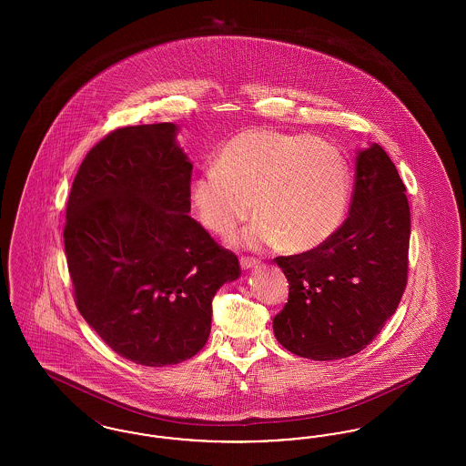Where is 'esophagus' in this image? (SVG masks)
I'll use <instances>...</instances> for the list:
<instances>
[{
  "label": "esophagus",
  "mask_w": 466,
  "mask_h": 466,
  "mask_svg": "<svg viewBox=\"0 0 466 466\" xmlns=\"http://www.w3.org/2000/svg\"><path fill=\"white\" fill-rule=\"evenodd\" d=\"M260 264L257 258H249V257H241V267L243 268H253Z\"/></svg>",
  "instance_id": "34e87169"
}]
</instances>
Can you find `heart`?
Returning <instances> with one entry per match:
<instances>
[{
	"label": "heart",
	"instance_id": "b5f03b06",
	"mask_svg": "<svg viewBox=\"0 0 466 466\" xmlns=\"http://www.w3.org/2000/svg\"><path fill=\"white\" fill-rule=\"evenodd\" d=\"M350 166L333 143L309 134L251 129L232 137L217 164L194 177L190 198L200 222L228 236L255 209L244 243H281L304 253L325 243L350 202Z\"/></svg>",
	"mask_w": 466,
	"mask_h": 466
}]
</instances>
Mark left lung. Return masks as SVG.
<instances>
[{"label": "left lung", "mask_w": 466, "mask_h": 466, "mask_svg": "<svg viewBox=\"0 0 466 466\" xmlns=\"http://www.w3.org/2000/svg\"><path fill=\"white\" fill-rule=\"evenodd\" d=\"M410 209L388 154H356L350 217L318 248L278 257L289 302L272 321L289 353L316 361L360 353L393 316L407 285Z\"/></svg>", "instance_id": "1"}]
</instances>
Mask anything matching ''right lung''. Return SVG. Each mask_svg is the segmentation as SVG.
Instances as JSON below:
<instances>
[{"label":"right lung","mask_w":466,"mask_h":466,"mask_svg":"<svg viewBox=\"0 0 466 466\" xmlns=\"http://www.w3.org/2000/svg\"><path fill=\"white\" fill-rule=\"evenodd\" d=\"M177 133L164 122L108 134L67 199L76 308L116 355L145 367L198 355L215 293L241 276L238 257L188 215L192 164Z\"/></svg>","instance_id":"right-lung-1"}]
</instances>
